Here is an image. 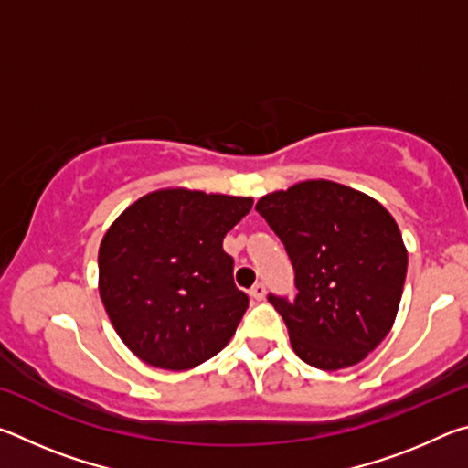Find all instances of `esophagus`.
Instances as JSON below:
<instances>
[{
    "mask_svg": "<svg viewBox=\"0 0 468 468\" xmlns=\"http://www.w3.org/2000/svg\"><path fill=\"white\" fill-rule=\"evenodd\" d=\"M250 295H251L253 299L262 301L264 295H266V284H264V282H256V284H253V287L250 289Z\"/></svg>",
    "mask_w": 468,
    "mask_h": 468,
    "instance_id": "esophagus-1",
    "label": "esophagus"
}]
</instances>
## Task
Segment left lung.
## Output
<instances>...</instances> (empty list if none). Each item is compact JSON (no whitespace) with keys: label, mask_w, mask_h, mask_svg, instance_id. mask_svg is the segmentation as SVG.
I'll list each match as a JSON object with an SVG mask.
<instances>
[{"label":"left lung","mask_w":468,"mask_h":468,"mask_svg":"<svg viewBox=\"0 0 468 468\" xmlns=\"http://www.w3.org/2000/svg\"><path fill=\"white\" fill-rule=\"evenodd\" d=\"M256 210L295 272V297L268 292L292 351L326 371L366 359L390 332L405 287L407 250L390 212L324 179L260 197Z\"/></svg>","instance_id":"1"}]
</instances>
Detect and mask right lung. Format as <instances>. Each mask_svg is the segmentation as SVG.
<instances>
[{
	"mask_svg": "<svg viewBox=\"0 0 468 468\" xmlns=\"http://www.w3.org/2000/svg\"><path fill=\"white\" fill-rule=\"evenodd\" d=\"M251 197L161 189L133 202L99 250V291L130 351L181 371L225 348L250 305L223 239Z\"/></svg>",
	"mask_w": 468,
	"mask_h": 468,
	"instance_id": "obj_1",
	"label": "right lung"
}]
</instances>
